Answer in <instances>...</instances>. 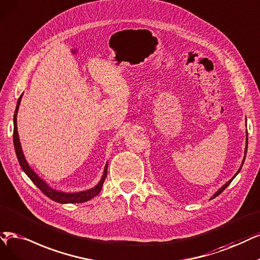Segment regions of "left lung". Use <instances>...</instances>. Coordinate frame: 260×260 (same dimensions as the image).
Here are the masks:
<instances>
[{"instance_id": "8db88e82", "label": "left lung", "mask_w": 260, "mask_h": 260, "mask_svg": "<svg viewBox=\"0 0 260 260\" xmlns=\"http://www.w3.org/2000/svg\"><path fill=\"white\" fill-rule=\"evenodd\" d=\"M245 142H246V143H245V150H244V157H243V160H242V164H241V166H240L239 170H238V171L236 172V175H235V176H234V177H233L232 179H230V180H229V181L227 182V183H225V184H224V185H223L222 187H220V188H218V189H217V190L215 191V193L213 194V196H212V197H211L210 199H213V198H215L216 196H218V195H219L220 193H222V191H223V190H224V189H225V188H226V187H227V186H228V185H229L230 183H232V181H233V180H234V179L236 178V176H237V175L239 174V172H240V170H241V168H242V166H243V164H244V160H245V156H246V152H247V143H248V139H247V132H246V140H245Z\"/></svg>"}]
</instances>
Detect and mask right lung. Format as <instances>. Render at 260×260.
Returning a JSON list of instances; mask_svg holds the SVG:
<instances>
[{"instance_id":"1","label":"right lung","mask_w":260,"mask_h":260,"mask_svg":"<svg viewBox=\"0 0 260 260\" xmlns=\"http://www.w3.org/2000/svg\"><path fill=\"white\" fill-rule=\"evenodd\" d=\"M22 95H23V93L20 95V98H19V100H18L15 114H14V147H15L18 161H19V164H20L22 170L24 171V174L28 178H30V180L33 182V183L38 188H40L48 198H50L51 200L55 201V203H59V204L85 203V201H88V200L92 199L93 197H95L96 195H99L100 191L102 190L104 181H105L106 177H107L108 161L106 162L103 176L98 184L90 189L82 190V191H76V193H65V191L56 190L55 188H52L51 186L48 185V183L45 180H43L40 176L36 174V172L31 168L30 165H28V162L26 161L25 156L23 154L20 140H19V134H18V127H17V114H18V110H19V105H20V103H21Z\"/></svg>"}]
</instances>
